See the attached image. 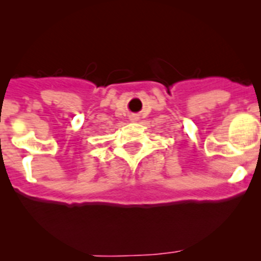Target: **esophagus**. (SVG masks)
Here are the masks:
<instances>
[{"label": "esophagus", "instance_id": "esophagus-1", "mask_svg": "<svg viewBox=\"0 0 261 261\" xmlns=\"http://www.w3.org/2000/svg\"><path fill=\"white\" fill-rule=\"evenodd\" d=\"M130 120H131V121H136V120H138V117L133 115V116H131V117H130Z\"/></svg>", "mask_w": 261, "mask_h": 261}]
</instances>
